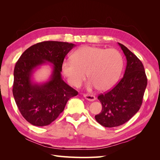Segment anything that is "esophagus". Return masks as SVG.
Listing matches in <instances>:
<instances>
[{"label": "esophagus", "mask_w": 160, "mask_h": 160, "mask_svg": "<svg viewBox=\"0 0 160 160\" xmlns=\"http://www.w3.org/2000/svg\"><path fill=\"white\" fill-rule=\"evenodd\" d=\"M84 98L88 101H94L96 99V98L94 95H89V94H84L83 95Z\"/></svg>", "instance_id": "obj_1"}]
</instances>
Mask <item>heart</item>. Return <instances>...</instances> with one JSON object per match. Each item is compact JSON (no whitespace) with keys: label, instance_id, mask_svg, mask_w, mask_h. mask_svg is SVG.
Masks as SVG:
<instances>
[{"label":"heart","instance_id":"b5f03b06","mask_svg":"<svg viewBox=\"0 0 160 160\" xmlns=\"http://www.w3.org/2000/svg\"><path fill=\"white\" fill-rule=\"evenodd\" d=\"M72 58L65 59L61 71L69 83L79 88L87 77L90 79L88 89L101 91L111 89L122 72L123 61L120 52L113 49L84 46L76 50Z\"/></svg>","mask_w":160,"mask_h":160}]
</instances>
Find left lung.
<instances>
[{"label": "left lung", "mask_w": 160, "mask_h": 160, "mask_svg": "<svg viewBox=\"0 0 160 160\" xmlns=\"http://www.w3.org/2000/svg\"><path fill=\"white\" fill-rule=\"evenodd\" d=\"M118 45L127 60L124 75L114 88L98 98L102 110L95 118L105 128L122 125L138 112L148 83L142 61L126 47L119 42Z\"/></svg>", "instance_id": "8db88e82"}]
</instances>
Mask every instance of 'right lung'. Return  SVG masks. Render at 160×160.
<instances>
[{
    "label": "right lung",
    "mask_w": 160,
    "mask_h": 160,
    "mask_svg": "<svg viewBox=\"0 0 160 160\" xmlns=\"http://www.w3.org/2000/svg\"><path fill=\"white\" fill-rule=\"evenodd\" d=\"M76 45L59 41L37 43L24 52L14 69L12 93L21 113L35 126L49 125L63 111L67 101L78 92L61 77V64ZM52 65L50 79L43 83L34 82L32 76L40 66Z\"/></svg>",
    "instance_id": "right-lung-1"
}]
</instances>
